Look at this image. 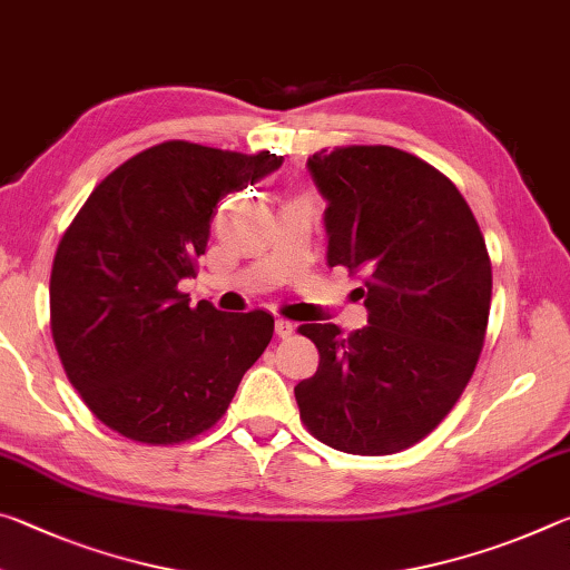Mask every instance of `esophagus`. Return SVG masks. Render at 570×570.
<instances>
[{"mask_svg": "<svg viewBox=\"0 0 570 570\" xmlns=\"http://www.w3.org/2000/svg\"><path fill=\"white\" fill-rule=\"evenodd\" d=\"M274 330H276V336H282V340H286V336L294 334V324L288 322V320H276Z\"/></svg>", "mask_w": 570, "mask_h": 570, "instance_id": "1", "label": "esophagus"}]
</instances>
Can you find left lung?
I'll use <instances>...</instances> for the list:
<instances>
[{"mask_svg":"<svg viewBox=\"0 0 570 570\" xmlns=\"http://www.w3.org/2000/svg\"><path fill=\"white\" fill-rule=\"evenodd\" d=\"M330 200L326 264L362 278L370 326L302 324L320 350L294 387L312 435L350 455H394L455 407L485 344L493 268L468 200L445 173L392 146L320 150Z\"/></svg>","mask_w":570,"mask_h":570,"instance_id":"obj_1","label":"left lung"}]
</instances>
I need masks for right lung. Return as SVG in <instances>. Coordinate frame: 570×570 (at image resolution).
Listing matches in <instances>:
<instances>
[{
	"label": "right lung",
	"mask_w": 570,
	"mask_h": 570,
	"mask_svg": "<svg viewBox=\"0 0 570 570\" xmlns=\"http://www.w3.org/2000/svg\"><path fill=\"white\" fill-rule=\"evenodd\" d=\"M284 156L166 140L105 176L57 246L50 330L67 380L102 424L146 445L196 440L224 417L272 342L264 308L188 304L224 196Z\"/></svg>",
	"instance_id": "obj_1"
}]
</instances>
